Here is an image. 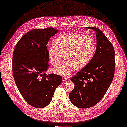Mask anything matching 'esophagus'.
<instances>
[{
    "label": "esophagus",
    "instance_id": "obj_1",
    "mask_svg": "<svg viewBox=\"0 0 127 127\" xmlns=\"http://www.w3.org/2000/svg\"><path fill=\"white\" fill-rule=\"evenodd\" d=\"M69 80V79L67 77H64L63 78V81H68Z\"/></svg>",
    "mask_w": 127,
    "mask_h": 127
}]
</instances>
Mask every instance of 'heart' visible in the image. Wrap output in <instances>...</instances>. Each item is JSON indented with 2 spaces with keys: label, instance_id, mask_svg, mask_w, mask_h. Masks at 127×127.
<instances>
[{
  "label": "heart",
  "instance_id": "1",
  "mask_svg": "<svg viewBox=\"0 0 127 127\" xmlns=\"http://www.w3.org/2000/svg\"><path fill=\"white\" fill-rule=\"evenodd\" d=\"M53 45L54 47L48 49V58L52 65H56L64 56L65 60L52 69L54 73L62 76L86 67L93 58L95 47L93 37L78 33L60 34L55 39Z\"/></svg>",
  "mask_w": 127,
  "mask_h": 127
}]
</instances>
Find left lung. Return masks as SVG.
I'll use <instances>...</instances> for the list:
<instances>
[{"mask_svg":"<svg viewBox=\"0 0 127 127\" xmlns=\"http://www.w3.org/2000/svg\"><path fill=\"white\" fill-rule=\"evenodd\" d=\"M87 28L96 32V50L89 64L71 78L75 87L69 94L73 105L82 109L95 106L104 97L112 81L116 66L111 42L98 28Z\"/></svg>","mask_w":127,"mask_h":127,"instance_id":"1","label":"left lung"}]
</instances>
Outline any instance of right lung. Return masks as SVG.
Here are the masks:
<instances>
[{
  "mask_svg": "<svg viewBox=\"0 0 127 127\" xmlns=\"http://www.w3.org/2000/svg\"><path fill=\"white\" fill-rule=\"evenodd\" d=\"M58 30L52 27L30 30L17 43L12 56V73L21 95L37 108L50 103L62 76L44 73L48 65L47 45Z\"/></svg>",
  "mask_w": 127,
  "mask_h": 127,
  "instance_id": "1",
  "label": "right lung"
}]
</instances>
